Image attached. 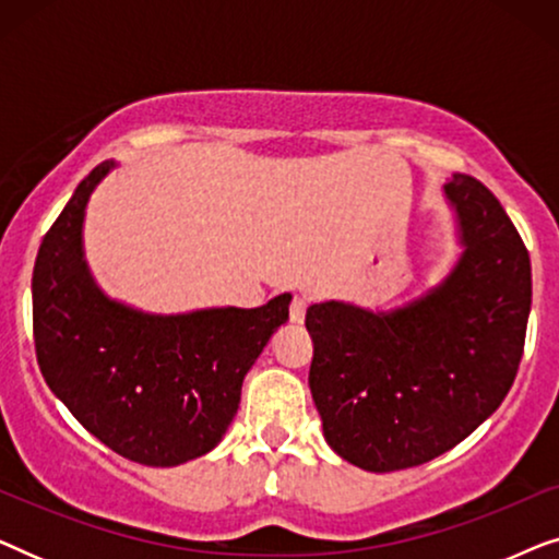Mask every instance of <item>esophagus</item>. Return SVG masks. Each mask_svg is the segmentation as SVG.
Returning <instances> with one entry per match:
<instances>
[{
  "label": "esophagus",
  "instance_id": "1",
  "mask_svg": "<svg viewBox=\"0 0 559 559\" xmlns=\"http://www.w3.org/2000/svg\"><path fill=\"white\" fill-rule=\"evenodd\" d=\"M305 310H308V300H305V297H300V295H295L293 305H289V320L300 325L305 320Z\"/></svg>",
  "mask_w": 559,
  "mask_h": 559
}]
</instances>
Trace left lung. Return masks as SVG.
Here are the masks:
<instances>
[{"mask_svg":"<svg viewBox=\"0 0 559 559\" xmlns=\"http://www.w3.org/2000/svg\"><path fill=\"white\" fill-rule=\"evenodd\" d=\"M461 257L448 277L394 310L310 305V392L343 461L371 473L448 453L499 409L522 361L532 264L484 182L442 186Z\"/></svg>","mask_w":559,"mask_h":559,"instance_id":"obj_1","label":"left lung"}]
</instances>
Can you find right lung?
<instances>
[{"mask_svg":"<svg viewBox=\"0 0 559 559\" xmlns=\"http://www.w3.org/2000/svg\"><path fill=\"white\" fill-rule=\"evenodd\" d=\"M117 163L79 182L33 272L37 364L50 392L114 453L173 468L211 453L239 409L241 384L293 295L262 308L152 316L111 300L83 257L88 198Z\"/></svg>","mask_w":559,"mask_h":559,"instance_id":"obj_1","label":"right lung"}]
</instances>
